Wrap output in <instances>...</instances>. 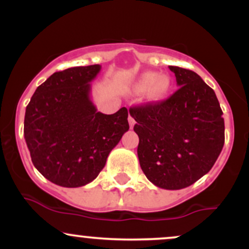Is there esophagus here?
<instances>
[{"mask_svg":"<svg viewBox=\"0 0 249 249\" xmlns=\"http://www.w3.org/2000/svg\"><path fill=\"white\" fill-rule=\"evenodd\" d=\"M134 119H133V117L132 116H128V124H130V127L132 128L133 126H134Z\"/></svg>","mask_w":249,"mask_h":249,"instance_id":"34e87169","label":"esophagus"}]
</instances>
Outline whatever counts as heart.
<instances>
[{"mask_svg":"<svg viewBox=\"0 0 249 249\" xmlns=\"http://www.w3.org/2000/svg\"><path fill=\"white\" fill-rule=\"evenodd\" d=\"M170 88V77L165 75L159 76V73L154 71H145L134 82V89L137 91L147 90L148 96L153 99H160L166 96Z\"/></svg>","mask_w":249,"mask_h":249,"instance_id":"heart-1","label":"heart"}]
</instances>
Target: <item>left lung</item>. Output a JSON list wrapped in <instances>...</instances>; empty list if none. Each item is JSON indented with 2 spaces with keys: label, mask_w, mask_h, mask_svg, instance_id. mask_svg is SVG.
<instances>
[{
  "label": "left lung",
  "mask_w": 249,
  "mask_h": 249,
  "mask_svg": "<svg viewBox=\"0 0 249 249\" xmlns=\"http://www.w3.org/2000/svg\"><path fill=\"white\" fill-rule=\"evenodd\" d=\"M179 89L162 102L130 108L137 124L139 164L157 187L181 190L210 172L225 142L213 89L194 71L168 67Z\"/></svg>",
  "instance_id": "1"
}]
</instances>
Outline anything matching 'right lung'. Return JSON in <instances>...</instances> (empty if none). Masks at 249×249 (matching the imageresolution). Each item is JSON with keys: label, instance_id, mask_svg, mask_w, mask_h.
I'll return each instance as SVG.
<instances>
[{"label": "right lung", "instance_id": "obj_1", "mask_svg": "<svg viewBox=\"0 0 249 249\" xmlns=\"http://www.w3.org/2000/svg\"><path fill=\"white\" fill-rule=\"evenodd\" d=\"M101 65L75 67L51 75L25 108L24 138L38 172L63 187L97 178L108 153L128 130L126 107L98 112L90 98Z\"/></svg>", "mask_w": 249, "mask_h": 249}]
</instances>
